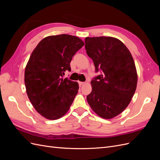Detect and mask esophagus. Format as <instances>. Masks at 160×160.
Listing matches in <instances>:
<instances>
[{"instance_id": "esophagus-1", "label": "esophagus", "mask_w": 160, "mask_h": 160, "mask_svg": "<svg viewBox=\"0 0 160 160\" xmlns=\"http://www.w3.org/2000/svg\"><path fill=\"white\" fill-rule=\"evenodd\" d=\"M78 83H79V86H80V87H81V86H82V85H83L85 83L84 82H81V81H79Z\"/></svg>"}]
</instances>
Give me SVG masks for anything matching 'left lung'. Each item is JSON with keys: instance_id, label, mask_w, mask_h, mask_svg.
Segmentation results:
<instances>
[{"instance_id": "left-lung-1", "label": "left lung", "mask_w": 160, "mask_h": 160, "mask_svg": "<svg viewBox=\"0 0 160 160\" xmlns=\"http://www.w3.org/2000/svg\"><path fill=\"white\" fill-rule=\"evenodd\" d=\"M85 50L95 72L92 91L87 96L90 107L101 118L111 119L128 107L137 87L136 68L131 52L118 38L86 37Z\"/></svg>"}]
</instances>
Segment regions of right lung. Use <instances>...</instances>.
Returning <instances> with one entry per match:
<instances>
[{
	"mask_svg": "<svg viewBox=\"0 0 160 160\" xmlns=\"http://www.w3.org/2000/svg\"><path fill=\"white\" fill-rule=\"evenodd\" d=\"M84 45L79 37L62 34L43 38L32 51L25 71L27 93L45 118L59 119L69 109L79 85L62 77L71 71L72 57Z\"/></svg>",
	"mask_w": 160,
	"mask_h": 160,
	"instance_id": "1",
	"label": "right lung"
}]
</instances>
